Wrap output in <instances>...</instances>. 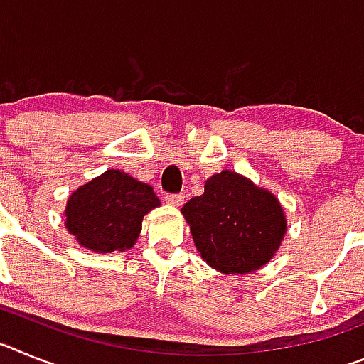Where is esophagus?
<instances>
[{"label": "esophagus", "mask_w": 364, "mask_h": 364, "mask_svg": "<svg viewBox=\"0 0 364 364\" xmlns=\"http://www.w3.org/2000/svg\"><path fill=\"white\" fill-rule=\"evenodd\" d=\"M164 200L171 205H182L184 204V195H182V193H166V195H164Z\"/></svg>", "instance_id": "obj_1"}]
</instances>
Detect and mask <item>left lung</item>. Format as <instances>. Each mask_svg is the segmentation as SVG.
<instances>
[{
    "instance_id": "1",
    "label": "left lung",
    "mask_w": 364,
    "mask_h": 364,
    "mask_svg": "<svg viewBox=\"0 0 364 364\" xmlns=\"http://www.w3.org/2000/svg\"><path fill=\"white\" fill-rule=\"evenodd\" d=\"M202 259L222 273H250L281 246L286 218L279 200L233 171L205 180L204 195L182 208Z\"/></svg>"
}]
</instances>
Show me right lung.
Segmentation results:
<instances>
[{"label":"right lung","instance_id":"1","mask_svg":"<svg viewBox=\"0 0 364 364\" xmlns=\"http://www.w3.org/2000/svg\"><path fill=\"white\" fill-rule=\"evenodd\" d=\"M160 205L153 188L109 169L70 195L65 226L83 247L109 253L127 250L142 231V218Z\"/></svg>","mask_w":364,"mask_h":364}]
</instances>
